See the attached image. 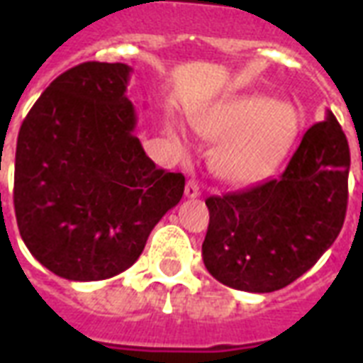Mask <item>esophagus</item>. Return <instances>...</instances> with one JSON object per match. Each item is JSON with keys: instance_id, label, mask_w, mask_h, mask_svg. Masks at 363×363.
Masks as SVG:
<instances>
[{"instance_id": "esophagus-1", "label": "esophagus", "mask_w": 363, "mask_h": 363, "mask_svg": "<svg viewBox=\"0 0 363 363\" xmlns=\"http://www.w3.org/2000/svg\"><path fill=\"white\" fill-rule=\"evenodd\" d=\"M184 194H186V198H198L200 196V184L196 181H188Z\"/></svg>"}]
</instances>
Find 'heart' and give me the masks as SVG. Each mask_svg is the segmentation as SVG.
Masks as SVG:
<instances>
[{"label": "heart", "mask_w": 363, "mask_h": 363, "mask_svg": "<svg viewBox=\"0 0 363 363\" xmlns=\"http://www.w3.org/2000/svg\"><path fill=\"white\" fill-rule=\"evenodd\" d=\"M303 123L295 104L264 95L220 102L192 118L200 137L211 143L221 140L213 152L211 165L230 184H253L270 175L291 150ZM167 133L179 148L184 146L181 129L169 125Z\"/></svg>", "instance_id": "b5f03b06"}]
</instances>
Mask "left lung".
<instances>
[{"mask_svg": "<svg viewBox=\"0 0 363 363\" xmlns=\"http://www.w3.org/2000/svg\"><path fill=\"white\" fill-rule=\"evenodd\" d=\"M348 169L347 137L328 110L278 179L207 198L201 255L209 274L249 293L278 291L301 278L341 232Z\"/></svg>", "mask_w": 363, "mask_h": 363, "instance_id": "obj_1", "label": "left lung"}]
</instances>
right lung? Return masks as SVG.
Segmentation results:
<instances>
[{
	"label": "right lung",
	"mask_w": 363,
	"mask_h": 363,
	"mask_svg": "<svg viewBox=\"0 0 363 363\" xmlns=\"http://www.w3.org/2000/svg\"><path fill=\"white\" fill-rule=\"evenodd\" d=\"M131 70L74 66L41 93L18 131L16 225L30 253L66 280L127 270L184 192V175L157 169L135 137Z\"/></svg>",
	"instance_id": "add662e5"
}]
</instances>
